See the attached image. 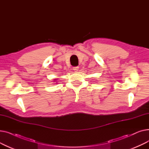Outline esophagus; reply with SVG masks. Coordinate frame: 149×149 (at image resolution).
<instances>
[{"instance_id": "1", "label": "esophagus", "mask_w": 149, "mask_h": 149, "mask_svg": "<svg viewBox=\"0 0 149 149\" xmlns=\"http://www.w3.org/2000/svg\"><path fill=\"white\" fill-rule=\"evenodd\" d=\"M79 67H78V66H76V67H74V68H73L74 70V71H75V72H77L78 70H79Z\"/></svg>"}]
</instances>
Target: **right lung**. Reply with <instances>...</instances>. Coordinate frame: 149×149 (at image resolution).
I'll return each mask as SVG.
<instances>
[{"mask_svg": "<svg viewBox=\"0 0 149 149\" xmlns=\"http://www.w3.org/2000/svg\"><path fill=\"white\" fill-rule=\"evenodd\" d=\"M57 80V79H54V81H56V80ZM54 82H56V81H54Z\"/></svg>", "mask_w": 149, "mask_h": 149, "instance_id": "obj_1", "label": "right lung"}]
</instances>
